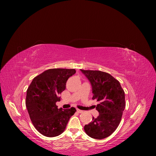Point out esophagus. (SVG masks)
<instances>
[{"mask_svg":"<svg viewBox=\"0 0 156 156\" xmlns=\"http://www.w3.org/2000/svg\"><path fill=\"white\" fill-rule=\"evenodd\" d=\"M77 112L78 113H82V112H83V111H81V110H80V109H77Z\"/></svg>","mask_w":156,"mask_h":156,"instance_id":"obj_1","label":"esophagus"}]
</instances>
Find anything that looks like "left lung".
<instances>
[{"label":"left lung","mask_w":156,"mask_h":156,"mask_svg":"<svg viewBox=\"0 0 156 156\" xmlns=\"http://www.w3.org/2000/svg\"><path fill=\"white\" fill-rule=\"evenodd\" d=\"M92 86L93 100L99 102L96 107L99 116L84 127L86 133L96 139L111 135L119 126L126 107L125 93L119 81L109 73L101 71L83 70Z\"/></svg>","instance_id":"8db88e82"}]
</instances>
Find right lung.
Returning a JSON list of instances; mask_svg holds the SVG:
<instances>
[{"mask_svg": "<svg viewBox=\"0 0 156 156\" xmlns=\"http://www.w3.org/2000/svg\"><path fill=\"white\" fill-rule=\"evenodd\" d=\"M75 72V69H49L33 79L28 88L27 111L35 128L43 135L53 137L62 133L76 111L74 107L62 109L56 105L68 78Z\"/></svg>", "mask_w": 156, "mask_h": 156, "instance_id": "1", "label": "right lung"}]
</instances>
